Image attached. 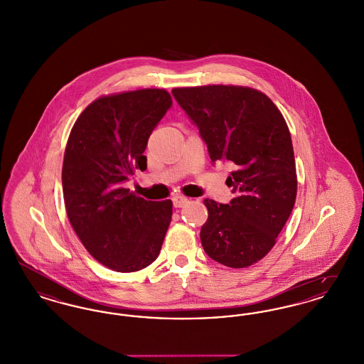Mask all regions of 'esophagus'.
Wrapping results in <instances>:
<instances>
[{"mask_svg":"<svg viewBox=\"0 0 364 364\" xmlns=\"http://www.w3.org/2000/svg\"><path fill=\"white\" fill-rule=\"evenodd\" d=\"M172 200H173L174 208H183L184 205L188 203V199L184 198V196H174Z\"/></svg>","mask_w":364,"mask_h":364,"instance_id":"esophagus-1","label":"esophagus"}]
</instances>
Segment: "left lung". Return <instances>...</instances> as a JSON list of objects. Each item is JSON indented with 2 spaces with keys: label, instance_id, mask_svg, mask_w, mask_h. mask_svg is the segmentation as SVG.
Listing matches in <instances>:
<instances>
[{
  "label": "left lung",
  "instance_id": "left-lung-1",
  "mask_svg": "<svg viewBox=\"0 0 364 364\" xmlns=\"http://www.w3.org/2000/svg\"><path fill=\"white\" fill-rule=\"evenodd\" d=\"M206 143L213 164L226 161L235 198L229 205L205 199L208 221L200 242L211 259L242 269L276 244L296 200L294 146L277 106L258 90L240 86L172 90Z\"/></svg>",
  "mask_w": 364,
  "mask_h": 364
}]
</instances>
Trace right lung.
I'll use <instances>...</instances> for the list:
<instances>
[{
    "label": "right lung",
    "mask_w": 364,
    "mask_h": 364,
    "mask_svg": "<svg viewBox=\"0 0 364 364\" xmlns=\"http://www.w3.org/2000/svg\"><path fill=\"white\" fill-rule=\"evenodd\" d=\"M171 106L172 97L159 88L98 98L77 117L65 147L70 225L91 257L120 273L156 259L172 220V200H146L122 187L147 168V141Z\"/></svg>",
    "instance_id": "right-lung-1"
}]
</instances>
